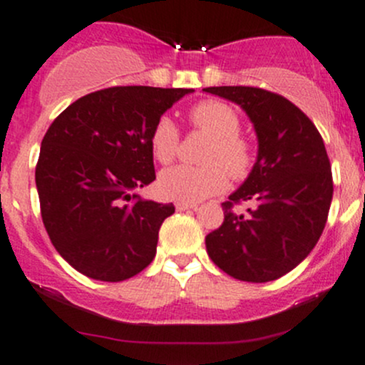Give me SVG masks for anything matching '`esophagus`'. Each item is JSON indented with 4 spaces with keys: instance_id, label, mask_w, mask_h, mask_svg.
<instances>
[{
    "instance_id": "1",
    "label": "esophagus",
    "mask_w": 365,
    "mask_h": 365,
    "mask_svg": "<svg viewBox=\"0 0 365 365\" xmlns=\"http://www.w3.org/2000/svg\"><path fill=\"white\" fill-rule=\"evenodd\" d=\"M175 208L178 210V212H185V210H190V208H196V205L192 203H182V201H176L175 203Z\"/></svg>"
}]
</instances>
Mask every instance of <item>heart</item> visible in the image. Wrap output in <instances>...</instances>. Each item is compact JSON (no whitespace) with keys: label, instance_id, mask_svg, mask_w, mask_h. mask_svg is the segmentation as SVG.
Listing matches in <instances>:
<instances>
[{"label":"heart","instance_id":"b5f03b06","mask_svg":"<svg viewBox=\"0 0 365 365\" xmlns=\"http://www.w3.org/2000/svg\"><path fill=\"white\" fill-rule=\"evenodd\" d=\"M194 130L208 135L205 146V165H176L159 176V192L165 200L197 203L227 189V175L240 182L251 175L254 148L240 134L242 121L237 109L222 101H201L189 109ZM180 135L175 121L160 116L150 132V148L160 164H171L180 152Z\"/></svg>","mask_w":365,"mask_h":365}]
</instances>
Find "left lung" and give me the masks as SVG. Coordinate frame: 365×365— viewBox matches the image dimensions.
Instances as JSON below:
<instances>
[{
  "label": "left lung",
  "instance_id": "left-lung-1",
  "mask_svg": "<svg viewBox=\"0 0 365 365\" xmlns=\"http://www.w3.org/2000/svg\"><path fill=\"white\" fill-rule=\"evenodd\" d=\"M233 101L257 134V160L244 185L224 201V222L206 235L210 259L238 281L268 282L292 272L325 230L334 182L322 134L307 114L274 91L212 86ZM251 202L245 214L236 206Z\"/></svg>",
  "mask_w": 365,
  "mask_h": 365
}]
</instances>
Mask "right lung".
Returning <instances> with one entry per match:
<instances>
[{
    "instance_id": "obj_1",
    "label": "right lung",
    "mask_w": 365,
    "mask_h": 365,
    "mask_svg": "<svg viewBox=\"0 0 365 365\" xmlns=\"http://www.w3.org/2000/svg\"><path fill=\"white\" fill-rule=\"evenodd\" d=\"M187 88L113 86L72 102L47 128L35 169L43 226L90 279L120 282L153 261L173 203L134 189L155 180L150 132Z\"/></svg>"
}]
</instances>
